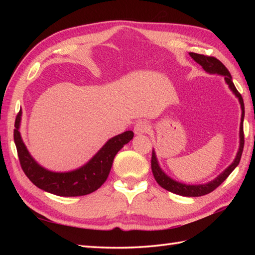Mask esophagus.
<instances>
[{
    "label": "esophagus",
    "mask_w": 255,
    "mask_h": 255,
    "mask_svg": "<svg viewBox=\"0 0 255 255\" xmlns=\"http://www.w3.org/2000/svg\"><path fill=\"white\" fill-rule=\"evenodd\" d=\"M149 129H150V126H149L148 122L141 121V122H138L136 125H134L133 131L136 134H142V133L148 132Z\"/></svg>",
    "instance_id": "esophagus-1"
}]
</instances>
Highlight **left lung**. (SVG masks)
Segmentation results:
<instances>
[{"mask_svg":"<svg viewBox=\"0 0 255 255\" xmlns=\"http://www.w3.org/2000/svg\"><path fill=\"white\" fill-rule=\"evenodd\" d=\"M189 56H191L195 61L198 64L202 66V68L205 70L206 72L209 74H219L223 75L225 78V81L227 85L229 86L232 93L236 95V97L239 100L240 106H241V123H240V132H239V138H240V144H239V150H238L236 158L234 162L227 167V169L221 172L220 174L215 178V180L210 181L205 184H198V185H191V184H184L181 182H177L173 180L166 173L161 169L159 164V161L156 159V155L154 150H152V158H151V169H152L153 176L155 181L158 182L161 187H163L166 191L171 193H174L177 195H181V196H186V197H198L203 196V195L209 194L214 191V189L217 188L221 183H223L227 177L230 175V173L234 171L238 166L241 159L242 151H243V145H245V134H243V119H245V103H243V99L241 94L238 92L236 86L232 82V77L230 72L228 71L223 63H221L218 59L215 57H208L204 55H198V53L195 52H189Z\"/></svg>","mask_w":255,"mask_h":255,"instance_id":"left-lung-1","label":"left lung"}]
</instances>
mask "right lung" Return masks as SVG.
I'll list each match as a JSON object with an SVG mask.
<instances>
[{
    "label": "right lung",
    "instance_id": "add662e5",
    "mask_svg": "<svg viewBox=\"0 0 255 255\" xmlns=\"http://www.w3.org/2000/svg\"><path fill=\"white\" fill-rule=\"evenodd\" d=\"M20 121L21 111L16 116L14 129V142L21 169L38 188L58 196H83L95 192L107 180L118 151L133 138L131 130L117 134L108 140L93 158L79 169L69 172H53L41 166L30 155L20 136Z\"/></svg>",
    "mask_w": 255,
    "mask_h": 255
}]
</instances>
